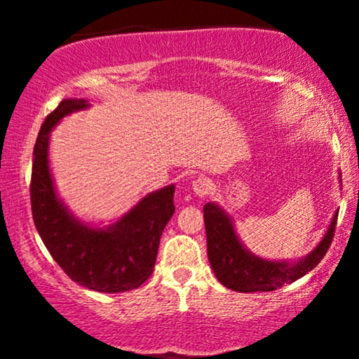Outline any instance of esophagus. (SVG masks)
Returning <instances> with one entry per match:
<instances>
[{
    "mask_svg": "<svg viewBox=\"0 0 359 359\" xmlns=\"http://www.w3.org/2000/svg\"><path fill=\"white\" fill-rule=\"evenodd\" d=\"M192 191L197 197L204 199L208 194H211L212 191V182L208 179V177H197L196 180L192 182Z\"/></svg>",
    "mask_w": 359,
    "mask_h": 359,
    "instance_id": "esophagus-1",
    "label": "esophagus"
}]
</instances>
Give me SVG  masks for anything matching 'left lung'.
<instances>
[{
    "label": "left lung",
    "instance_id": "1",
    "mask_svg": "<svg viewBox=\"0 0 359 359\" xmlns=\"http://www.w3.org/2000/svg\"><path fill=\"white\" fill-rule=\"evenodd\" d=\"M341 177V174H339ZM337 211L316 248L297 259H266L251 253L234 229V221L219 204L204 205L208 258L216 278L236 292H271L314 270L331 246Z\"/></svg>",
    "mask_w": 359,
    "mask_h": 359
}]
</instances>
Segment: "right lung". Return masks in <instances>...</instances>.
Instances as JSON below:
<instances>
[{
	"label": "right lung",
	"instance_id": "obj_1",
	"mask_svg": "<svg viewBox=\"0 0 359 359\" xmlns=\"http://www.w3.org/2000/svg\"><path fill=\"white\" fill-rule=\"evenodd\" d=\"M88 108V100H64L40 128L32 167V212L43 245L74 282L90 290L118 294L138 288L154 273L160 236L175 212V185L148 192L109 224L74 216L53 182L50 133L65 116Z\"/></svg>",
	"mask_w": 359,
	"mask_h": 359
}]
</instances>
